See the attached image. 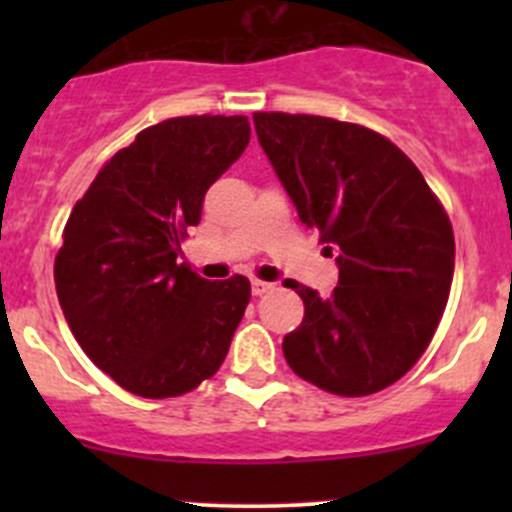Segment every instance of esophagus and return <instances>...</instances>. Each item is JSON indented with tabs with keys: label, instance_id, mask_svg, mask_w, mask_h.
<instances>
[{
	"label": "esophagus",
	"instance_id": "esophagus-1",
	"mask_svg": "<svg viewBox=\"0 0 512 512\" xmlns=\"http://www.w3.org/2000/svg\"><path fill=\"white\" fill-rule=\"evenodd\" d=\"M272 289H275V285H272V282H262V280H252V294H255V297H262V294H267V292H272Z\"/></svg>",
	"mask_w": 512,
	"mask_h": 512
}]
</instances>
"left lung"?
Wrapping results in <instances>:
<instances>
[{
	"label": "left lung",
	"mask_w": 512,
	"mask_h": 512,
	"mask_svg": "<svg viewBox=\"0 0 512 512\" xmlns=\"http://www.w3.org/2000/svg\"><path fill=\"white\" fill-rule=\"evenodd\" d=\"M262 151L297 208L337 252L329 297L292 282L304 319L287 364L337 396H369L421 359L453 282V227L421 170L381 133L307 113L252 116Z\"/></svg>",
	"instance_id": "obj_1"
}]
</instances>
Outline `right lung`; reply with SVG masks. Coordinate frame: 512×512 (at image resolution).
Here are the masks:
<instances>
[{
    "instance_id": "obj_1",
    "label": "right lung",
    "mask_w": 512,
    "mask_h": 512,
    "mask_svg": "<svg viewBox=\"0 0 512 512\" xmlns=\"http://www.w3.org/2000/svg\"><path fill=\"white\" fill-rule=\"evenodd\" d=\"M247 143L245 116L168 118L108 160L71 210L54 262L59 304L86 356L131 394H188L225 361L250 280H203L178 255Z\"/></svg>"
}]
</instances>
